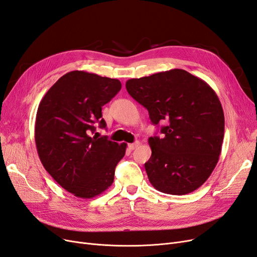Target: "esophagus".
I'll return each mask as SVG.
<instances>
[{"label": "esophagus", "mask_w": 257, "mask_h": 257, "mask_svg": "<svg viewBox=\"0 0 257 257\" xmlns=\"http://www.w3.org/2000/svg\"><path fill=\"white\" fill-rule=\"evenodd\" d=\"M140 145V143L139 142H135V143H131V144H128V148L130 149V150H135L138 146Z\"/></svg>", "instance_id": "esophagus-1"}]
</instances>
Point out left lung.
<instances>
[{
	"label": "left lung",
	"mask_w": 257,
	"mask_h": 257,
	"mask_svg": "<svg viewBox=\"0 0 257 257\" xmlns=\"http://www.w3.org/2000/svg\"><path fill=\"white\" fill-rule=\"evenodd\" d=\"M130 96L148 110L162 137H151V157L145 163L158 191L185 195L211 176L219 160L224 115L219 98L204 80L174 69L126 82Z\"/></svg>",
	"instance_id": "8db88e82"
}]
</instances>
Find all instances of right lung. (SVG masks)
I'll return each mask as SVG.
<instances>
[{"instance_id":"right-lung-1","label":"right lung","mask_w":257,"mask_h":257,"mask_svg":"<svg viewBox=\"0 0 257 257\" xmlns=\"http://www.w3.org/2000/svg\"><path fill=\"white\" fill-rule=\"evenodd\" d=\"M118 79L83 71L63 75L38 107L35 141L46 172L65 191L89 199L101 194L114 180L127 144L99 137L106 128L101 107L119 92Z\"/></svg>"}]
</instances>
